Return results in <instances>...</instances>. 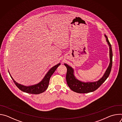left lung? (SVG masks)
Masks as SVG:
<instances>
[{"label": "left lung", "instance_id": "8db88e82", "mask_svg": "<svg viewBox=\"0 0 122 122\" xmlns=\"http://www.w3.org/2000/svg\"><path fill=\"white\" fill-rule=\"evenodd\" d=\"M105 37L106 38V41L110 46V63L103 77L97 81L84 83L79 81L75 78L73 75V69L66 64H64L65 66L67 68V72L66 74V82L69 87L73 91L81 94L93 92L98 88L109 77L111 71L112 64V51L111 44L106 35Z\"/></svg>", "mask_w": 122, "mask_h": 122}]
</instances>
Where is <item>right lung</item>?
I'll list each match as a JSON object with an SVG mask.
<instances>
[{
    "instance_id": "right-lung-1",
    "label": "right lung",
    "mask_w": 122,
    "mask_h": 122,
    "mask_svg": "<svg viewBox=\"0 0 122 122\" xmlns=\"http://www.w3.org/2000/svg\"><path fill=\"white\" fill-rule=\"evenodd\" d=\"M60 65V63L58 64L57 65H56L55 66L51 68L50 70L48 71V72L45 75L44 79L42 80V81H41L38 84L32 85V86H25L21 85L18 83H17L15 81H14V80L13 79V78L11 77L10 75V76L11 77V79H12L16 86L20 90L28 94L37 95V94L42 93L44 92L45 91H46V90L47 89L48 87L49 86V81L51 76L53 75V74L54 73L56 68L59 66Z\"/></svg>"
}]
</instances>
